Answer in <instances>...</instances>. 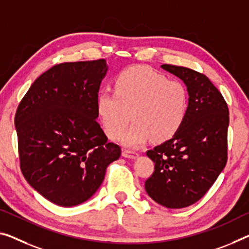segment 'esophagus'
<instances>
[{"mask_svg":"<svg viewBox=\"0 0 249 249\" xmlns=\"http://www.w3.org/2000/svg\"><path fill=\"white\" fill-rule=\"evenodd\" d=\"M122 156L125 157V158H130V159H135L137 158L139 154H138L137 151L135 150H129V149H124V151H122Z\"/></svg>","mask_w":249,"mask_h":249,"instance_id":"34e87169","label":"esophagus"}]
</instances>
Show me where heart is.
Segmentation results:
<instances>
[{"label": "heart", "instance_id": "b5f03b06", "mask_svg": "<svg viewBox=\"0 0 249 249\" xmlns=\"http://www.w3.org/2000/svg\"><path fill=\"white\" fill-rule=\"evenodd\" d=\"M114 93L101 92L97 109L109 138L119 139L130 120L135 124L124 137L128 147H139L151 138L162 142L173 138L189 108L188 90L178 80L144 66L122 70L113 83Z\"/></svg>", "mask_w": 249, "mask_h": 249}]
</instances>
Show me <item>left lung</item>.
<instances>
[{"mask_svg":"<svg viewBox=\"0 0 249 249\" xmlns=\"http://www.w3.org/2000/svg\"><path fill=\"white\" fill-rule=\"evenodd\" d=\"M161 68L185 83L189 108L179 131L147 151L155 170L144 188L159 205L179 209L204 197L226 166L229 111L219 90L205 74L171 64Z\"/></svg>","mask_w":249,"mask_h":249,"instance_id":"1","label":"left lung"}]
</instances>
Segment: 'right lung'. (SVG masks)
<instances>
[{
	"label": "right lung",
	"instance_id": "obj_1",
	"mask_svg": "<svg viewBox=\"0 0 249 249\" xmlns=\"http://www.w3.org/2000/svg\"><path fill=\"white\" fill-rule=\"evenodd\" d=\"M107 70L103 59L55 64L32 83L15 113L23 176L62 207L89 199L121 156L97 121Z\"/></svg>",
	"mask_w": 249,
	"mask_h": 249
}]
</instances>
